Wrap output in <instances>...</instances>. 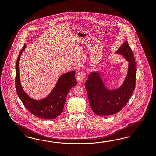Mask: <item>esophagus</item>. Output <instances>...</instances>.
I'll return each mask as SVG.
<instances>
[{
	"instance_id": "esophagus-1",
	"label": "esophagus",
	"mask_w": 156,
	"mask_h": 156,
	"mask_svg": "<svg viewBox=\"0 0 156 156\" xmlns=\"http://www.w3.org/2000/svg\"><path fill=\"white\" fill-rule=\"evenodd\" d=\"M85 76H86V74L85 72L80 71L77 74V75L76 76V79L78 82H80L85 79Z\"/></svg>"
}]
</instances>
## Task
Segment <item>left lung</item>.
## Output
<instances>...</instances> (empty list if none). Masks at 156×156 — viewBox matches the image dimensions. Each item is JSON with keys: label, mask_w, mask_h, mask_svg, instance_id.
I'll return each instance as SVG.
<instances>
[{"label": "left lung", "mask_w": 156, "mask_h": 156, "mask_svg": "<svg viewBox=\"0 0 156 156\" xmlns=\"http://www.w3.org/2000/svg\"><path fill=\"white\" fill-rule=\"evenodd\" d=\"M128 62V72L119 87L109 89L102 78V73L92 71L86 81L85 86L90 106L98 115H110L118 113L127 104L135 89L136 63L132 50L125 41L116 51Z\"/></svg>", "instance_id": "obj_1"}]
</instances>
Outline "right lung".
Here are the masks:
<instances>
[{"instance_id":"1","label":"right lung","mask_w":156,"mask_h":156,"mask_svg":"<svg viewBox=\"0 0 156 156\" xmlns=\"http://www.w3.org/2000/svg\"><path fill=\"white\" fill-rule=\"evenodd\" d=\"M26 48V44H24L16 63L15 86L17 94L26 108L36 117L47 119L57 118L63 112L66 97L69 90L76 85L75 78L76 71L67 72L62 74L53 89L45 98L33 99L24 91L20 79L19 61L20 55Z\"/></svg>"}]
</instances>
